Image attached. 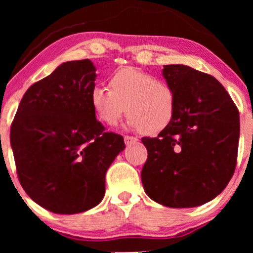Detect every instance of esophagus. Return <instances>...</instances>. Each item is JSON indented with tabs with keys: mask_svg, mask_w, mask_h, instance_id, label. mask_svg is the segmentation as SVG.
<instances>
[{
	"mask_svg": "<svg viewBox=\"0 0 253 253\" xmlns=\"http://www.w3.org/2000/svg\"><path fill=\"white\" fill-rule=\"evenodd\" d=\"M138 139L136 137H131V136H126L124 137V143H126V146H131V145L136 144Z\"/></svg>",
	"mask_w": 253,
	"mask_h": 253,
	"instance_id": "obj_1",
	"label": "esophagus"
}]
</instances>
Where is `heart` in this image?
<instances>
[{
  "label": "heart",
  "instance_id": "1",
  "mask_svg": "<svg viewBox=\"0 0 253 253\" xmlns=\"http://www.w3.org/2000/svg\"><path fill=\"white\" fill-rule=\"evenodd\" d=\"M108 86H95L89 94L93 112L105 126H115L126 112L130 127L158 134L174 120L176 94L167 82L126 67L113 72Z\"/></svg>",
  "mask_w": 253,
  "mask_h": 253
}]
</instances>
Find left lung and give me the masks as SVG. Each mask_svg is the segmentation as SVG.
Here are the masks:
<instances>
[{
  "label": "left lung",
  "mask_w": 253,
  "mask_h": 253,
  "mask_svg": "<svg viewBox=\"0 0 253 253\" xmlns=\"http://www.w3.org/2000/svg\"><path fill=\"white\" fill-rule=\"evenodd\" d=\"M176 94V114L158 137L141 141L148 157L141 182L152 200L171 209L204 205L233 177L240 140V113L212 76L183 64L164 65Z\"/></svg>",
  "instance_id": "8db88e82"
}]
</instances>
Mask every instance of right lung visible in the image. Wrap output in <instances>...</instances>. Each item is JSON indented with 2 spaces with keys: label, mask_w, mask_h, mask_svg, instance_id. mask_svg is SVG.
Listing matches in <instances>:
<instances>
[{
  "label": "right lung",
  "mask_w": 253,
  "mask_h": 253,
  "mask_svg": "<svg viewBox=\"0 0 253 253\" xmlns=\"http://www.w3.org/2000/svg\"><path fill=\"white\" fill-rule=\"evenodd\" d=\"M89 60L62 63L24 94L10 129L19 182L38 205L76 214L105 196L106 172L126 145L95 119Z\"/></svg>",
  "instance_id": "add662e5"
}]
</instances>
